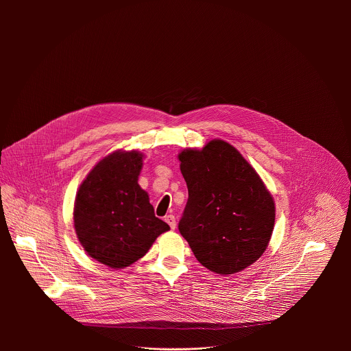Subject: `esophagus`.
Here are the masks:
<instances>
[{"label":"esophagus","instance_id":"esophagus-1","mask_svg":"<svg viewBox=\"0 0 351 351\" xmlns=\"http://www.w3.org/2000/svg\"><path fill=\"white\" fill-rule=\"evenodd\" d=\"M165 221L170 226V228H171V230H174V228H176V224H177V223H176V217H174L173 215H167V216H165Z\"/></svg>","mask_w":351,"mask_h":351}]
</instances>
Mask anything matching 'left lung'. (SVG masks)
<instances>
[{
    "label": "left lung",
    "instance_id": "left-lung-1",
    "mask_svg": "<svg viewBox=\"0 0 351 351\" xmlns=\"http://www.w3.org/2000/svg\"><path fill=\"white\" fill-rule=\"evenodd\" d=\"M189 199L178 224L195 256L217 274H234L266 251L276 220L271 193L232 145L209 141L178 154Z\"/></svg>",
    "mask_w": 351,
    "mask_h": 351
}]
</instances>
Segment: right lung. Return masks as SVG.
Returning a JSON list of instances; mask_svg holds the SVG:
<instances>
[{"instance_id":"1","label":"right lung","mask_w":351,"mask_h":351,"mask_svg":"<svg viewBox=\"0 0 351 351\" xmlns=\"http://www.w3.org/2000/svg\"><path fill=\"white\" fill-rule=\"evenodd\" d=\"M143 158L138 150L108 154L89 171L75 196L77 238L88 255L110 269L132 265L170 230L155 217L149 193L138 184Z\"/></svg>"}]
</instances>
